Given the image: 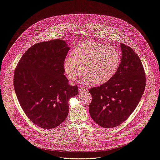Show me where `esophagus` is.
I'll return each mask as SVG.
<instances>
[{
	"mask_svg": "<svg viewBox=\"0 0 160 160\" xmlns=\"http://www.w3.org/2000/svg\"><path fill=\"white\" fill-rule=\"evenodd\" d=\"M79 92H80L81 94H82V93H83V92H86V91H87V88H82V87H79Z\"/></svg>",
	"mask_w": 160,
	"mask_h": 160,
	"instance_id": "1",
	"label": "esophagus"
}]
</instances>
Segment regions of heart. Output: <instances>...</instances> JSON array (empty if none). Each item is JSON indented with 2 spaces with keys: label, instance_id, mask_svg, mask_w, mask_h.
<instances>
[{
  "label": "heart",
  "instance_id": "heart-1",
  "mask_svg": "<svg viewBox=\"0 0 160 160\" xmlns=\"http://www.w3.org/2000/svg\"><path fill=\"white\" fill-rule=\"evenodd\" d=\"M72 57H67L64 69L68 79L74 81L83 73L86 75L83 82H92L101 85L115 75L121 63V55L115 47L95 42L79 43L72 52Z\"/></svg>",
  "mask_w": 160,
  "mask_h": 160
}]
</instances>
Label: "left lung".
<instances>
[{"label":"left lung","instance_id":"obj_1","mask_svg":"<svg viewBox=\"0 0 160 160\" xmlns=\"http://www.w3.org/2000/svg\"><path fill=\"white\" fill-rule=\"evenodd\" d=\"M121 63L115 75L108 82L90 88L92 96L89 112L102 128H115L133 112L143 94L146 78L142 62L130 48L120 43Z\"/></svg>","mask_w":160,"mask_h":160}]
</instances>
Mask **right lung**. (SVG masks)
I'll list each match as a JSON object with an SVG mask.
<instances>
[{
  "label": "right lung",
  "mask_w": 160,
  "mask_h": 160,
  "mask_svg": "<svg viewBox=\"0 0 160 160\" xmlns=\"http://www.w3.org/2000/svg\"><path fill=\"white\" fill-rule=\"evenodd\" d=\"M70 50L61 39L38 43L22 56L15 70L13 85L21 108L34 124L51 129L69 112L68 100L78 87L68 84L64 62Z\"/></svg>",
  "instance_id": "obj_1"
}]
</instances>
